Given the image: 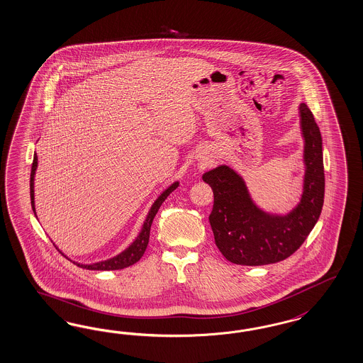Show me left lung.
I'll return each instance as SVG.
<instances>
[{
    "label": "left lung",
    "mask_w": 363,
    "mask_h": 363,
    "mask_svg": "<svg viewBox=\"0 0 363 363\" xmlns=\"http://www.w3.org/2000/svg\"><path fill=\"white\" fill-rule=\"evenodd\" d=\"M304 138L303 195L284 216L259 210L243 179L227 165L203 175L213 191L210 224L223 257L235 264L263 266L284 260L303 245L314 228L325 198L322 136L308 106L301 104Z\"/></svg>",
    "instance_id": "left-lung-1"
}]
</instances>
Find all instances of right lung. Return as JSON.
Segmentation results:
<instances>
[{
  "instance_id": "obj_1",
  "label": "right lung",
  "mask_w": 363,
  "mask_h": 363,
  "mask_svg": "<svg viewBox=\"0 0 363 363\" xmlns=\"http://www.w3.org/2000/svg\"><path fill=\"white\" fill-rule=\"evenodd\" d=\"M35 168H37V155L35 153V157H33V163H32V171H30V203H32V208L35 212ZM179 186V182H175L172 186L167 188L164 191L163 194L156 199V201L153 203L151 211L148 212L147 215V219L143 224V228H141L140 234L136 238V240L130 245V246L124 250L121 254H118L117 257H111V259H106L103 262H97V263H92V264H80V263H76L79 267L86 269H97V271H111V269H121L129 267L132 264H135L136 262L140 260V257H143V254L145 252L147 246H148V242H150V231H151V225H152L153 218L155 215L157 213V211L160 208V206L163 204L164 200L167 199L169 196V194L172 191H175L176 188ZM74 263V262H73Z\"/></svg>"
}]
</instances>
